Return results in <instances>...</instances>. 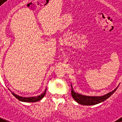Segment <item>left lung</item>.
I'll use <instances>...</instances> for the list:
<instances>
[{
	"label": "left lung",
	"instance_id": "1",
	"mask_svg": "<svg viewBox=\"0 0 122 122\" xmlns=\"http://www.w3.org/2000/svg\"><path fill=\"white\" fill-rule=\"evenodd\" d=\"M118 86H117L115 89L112 90L109 93L105 94L104 96H85V95H82L73 90V87L71 86V96L74 100L78 103L82 105H94L100 103L103 101H105L106 99L110 97L112 94L115 92Z\"/></svg>",
	"mask_w": 122,
	"mask_h": 122
}]
</instances>
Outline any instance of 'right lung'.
Returning a JSON list of instances; mask_svg holds the SVG:
<instances>
[{
    "instance_id": "add662e5",
    "label": "right lung",
    "mask_w": 122,
    "mask_h": 122,
    "mask_svg": "<svg viewBox=\"0 0 122 122\" xmlns=\"http://www.w3.org/2000/svg\"><path fill=\"white\" fill-rule=\"evenodd\" d=\"M9 89V88H8ZM10 90V89H9ZM46 90H47V88L45 90V91L43 92L42 94H41L39 96H32V97H22L19 96V95H17L16 94H15L14 92H11L10 90V92H11V94L14 95V96H15L16 98L18 100L21 101H23V102H26V103H28V102H36V101H38L41 100V99L43 97L45 96V93H46Z\"/></svg>"
}]
</instances>
